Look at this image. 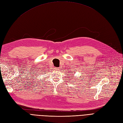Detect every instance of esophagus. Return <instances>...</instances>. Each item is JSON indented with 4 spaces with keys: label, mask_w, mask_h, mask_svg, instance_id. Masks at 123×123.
Returning <instances> with one entry per match:
<instances>
[{
    "label": "esophagus",
    "mask_w": 123,
    "mask_h": 123,
    "mask_svg": "<svg viewBox=\"0 0 123 123\" xmlns=\"http://www.w3.org/2000/svg\"><path fill=\"white\" fill-rule=\"evenodd\" d=\"M56 69H57V70H58V68H56Z\"/></svg>",
    "instance_id": "esophagus-1"
}]
</instances>
